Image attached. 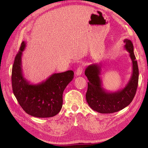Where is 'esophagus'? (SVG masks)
Returning <instances> with one entry per match:
<instances>
[{
    "instance_id": "esophagus-1",
    "label": "esophagus",
    "mask_w": 148,
    "mask_h": 148,
    "mask_svg": "<svg viewBox=\"0 0 148 148\" xmlns=\"http://www.w3.org/2000/svg\"><path fill=\"white\" fill-rule=\"evenodd\" d=\"M82 72H83V67L82 66H79V67H78L76 70V76H81V74H82Z\"/></svg>"
}]
</instances>
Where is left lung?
I'll return each mask as SVG.
<instances>
[{
    "label": "left lung",
    "instance_id": "1",
    "mask_svg": "<svg viewBox=\"0 0 148 148\" xmlns=\"http://www.w3.org/2000/svg\"><path fill=\"white\" fill-rule=\"evenodd\" d=\"M123 42L125 43V48L129 53L132 62V73L123 88L114 92H108L103 88L100 77L102 71L100 63L90 65L84 72L89 81L86 99L93 111L102 114L118 112L129 105L136 95L139 81V69L134 53V45L129 39H125Z\"/></svg>",
    "mask_w": 148,
    "mask_h": 148
}]
</instances>
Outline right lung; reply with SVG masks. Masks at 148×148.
<instances>
[{
  "instance_id": "right-lung-1",
  "label": "right lung",
  "mask_w": 148,
  "mask_h": 148,
  "mask_svg": "<svg viewBox=\"0 0 148 148\" xmlns=\"http://www.w3.org/2000/svg\"><path fill=\"white\" fill-rule=\"evenodd\" d=\"M26 42L21 43L12 69V87L19 104L27 114L37 118H49L60 111L63 93L74 77V72L67 71L51 75L38 84H30L24 77L21 56Z\"/></svg>"
}]
</instances>
